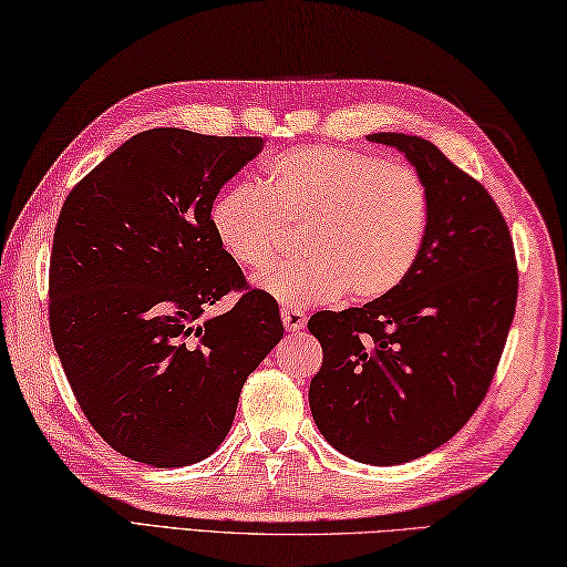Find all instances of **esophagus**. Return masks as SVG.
Wrapping results in <instances>:
<instances>
[{
  "label": "esophagus",
  "mask_w": 567,
  "mask_h": 567,
  "mask_svg": "<svg viewBox=\"0 0 567 567\" xmlns=\"http://www.w3.org/2000/svg\"><path fill=\"white\" fill-rule=\"evenodd\" d=\"M281 320H284V328L288 332H298V330L306 328V320L308 318H306L303 310H298L293 306H284L281 308Z\"/></svg>",
  "instance_id": "1"
}]
</instances>
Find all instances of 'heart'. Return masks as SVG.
Here are the masks:
<instances>
[{
	"label": "heart",
	"instance_id": "b5f03b06",
	"mask_svg": "<svg viewBox=\"0 0 567 567\" xmlns=\"http://www.w3.org/2000/svg\"><path fill=\"white\" fill-rule=\"evenodd\" d=\"M429 225L431 195L411 166L326 144L274 156L261 190L233 186L210 205L219 247L254 274L271 269L300 229L306 257L259 281L293 308L391 293L419 261Z\"/></svg>",
	"mask_w": 567,
	"mask_h": 567
}]
</instances>
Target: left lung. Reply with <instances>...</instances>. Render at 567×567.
Masks as SVG:
<instances>
[{"label": "left lung", "mask_w": 567, "mask_h": 567, "mask_svg": "<svg viewBox=\"0 0 567 567\" xmlns=\"http://www.w3.org/2000/svg\"><path fill=\"white\" fill-rule=\"evenodd\" d=\"M367 138L396 146L425 181L429 237L394 291L308 320L322 348L308 401L318 431L342 455L401 465L447 443L487 396L518 271L509 225L480 181L429 138Z\"/></svg>", "instance_id": "obj_1"}]
</instances>
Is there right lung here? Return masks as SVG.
<instances>
[{
  "mask_svg": "<svg viewBox=\"0 0 567 567\" xmlns=\"http://www.w3.org/2000/svg\"><path fill=\"white\" fill-rule=\"evenodd\" d=\"M261 148V136L148 130L61 207L49 267L58 360L102 441L144 465L215 453L247 377L284 338L279 303L210 227L219 188ZM227 292L236 306L205 321Z\"/></svg>",
  "mask_w": 567,
  "mask_h": 567,
  "instance_id": "right-lung-1",
  "label": "right lung"
}]
</instances>
